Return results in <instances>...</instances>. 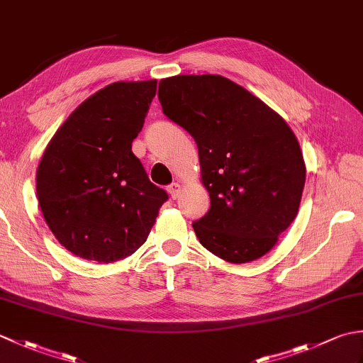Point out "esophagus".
I'll use <instances>...</instances> for the list:
<instances>
[{
  "label": "esophagus",
  "instance_id": "obj_1",
  "mask_svg": "<svg viewBox=\"0 0 363 363\" xmlns=\"http://www.w3.org/2000/svg\"><path fill=\"white\" fill-rule=\"evenodd\" d=\"M167 190H168V194L172 195V198L176 199L177 196H179V194H181V184H177V182L169 184Z\"/></svg>",
  "mask_w": 363,
  "mask_h": 363
}]
</instances>
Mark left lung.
I'll list each match as a JSON object with an SVG mask.
<instances>
[{
    "label": "left lung",
    "instance_id": "left-lung-1",
    "mask_svg": "<svg viewBox=\"0 0 363 363\" xmlns=\"http://www.w3.org/2000/svg\"><path fill=\"white\" fill-rule=\"evenodd\" d=\"M162 111L195 138L211 209L191 223L199 243L230 264L256 260L295 220L306 182L287 123L218 74L162 79Z\"/></svg>",
    "mask_w": 363,
    "mask_h": 363
}]
</instances>
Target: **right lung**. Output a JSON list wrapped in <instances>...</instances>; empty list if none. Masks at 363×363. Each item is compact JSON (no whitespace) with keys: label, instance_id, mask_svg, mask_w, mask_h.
Masks as SVG:
<instances>
[{"label":"right lung","instance_id":"add662e5","mask_svg":"<svg viewBox=\"0 0 363 363\" xmlns=\"http://www.w3.org/2000/svg\"><path fill=\"white\" fill-rule=\"evenodd\" d=\"M156 81L113 82L86 99L46 146L37 198L46 225L74 256L112 264L148 238L168 195L133 152Z\"/></svg>","mask_w":363,"mask_h":363}]
</instances>
